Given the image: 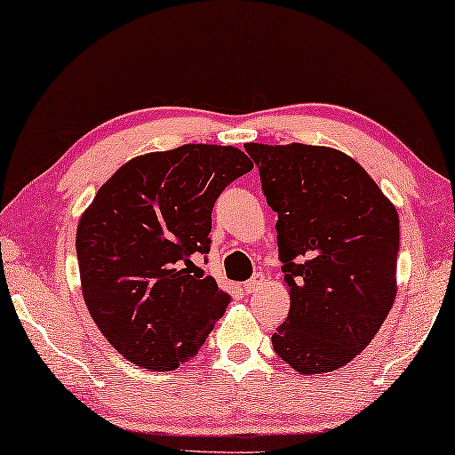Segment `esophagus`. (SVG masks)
<instances>
[{"mask_svg": "<svg viewBox=\"0 0 455 455\" xmlns=\"http://www.w3.org/2000/svg\"><path fill=\"white\" fill-rule=\"evenodd\" d=\"M262 284H264V276H262V274H256L254 278H250L248 282H245L243 290H245V292H248V294H251V292H256V290L262 288Z\"/></svg>", "mask_w": 455, "mask_h": 455, "instance_id": "obj_1", "label": "esophagus"}]
</instances>
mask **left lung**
<instances>
[{
    "instance_id": "left-lung-1",
    "label": "left lung",
    "mask_w": 455,
    "mask_h": 455,
    "mask_svg": "<svg viewBox=\"0 0 455 455\" xmlns=\"http://www.w3.org/2000/svg\"><path fill=\"white\" fill-rule=\"evenodd\" d=\"M245 151L278 213V254L290 290L274 351L300 375L331 373L373 340L395 300L397 210L337 148L248 143Z\"/></svg>"
}]
</instances>
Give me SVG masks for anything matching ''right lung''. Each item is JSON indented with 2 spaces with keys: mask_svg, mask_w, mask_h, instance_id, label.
I'll use <instances>...</instances> for the list:
<instances>
[{
  "mask_svg": "<svg viewBox=\"0 0 455 455\" xmlns=\"http://www.w3.org/2000/svg\"><path fill=\"white\" fill-rule=\"evenodd\" d=\"M254 167L221 145L131 159L96 193L76 229L82 296L126 361L173 371L204 347L229 296L193 256L210 251L212 210Z\"/></svg>",
  "mask_w": 455,
  "mask_h": 455,
  "instance_id": "1",
  "label": "right lung"
}]
</instances>
